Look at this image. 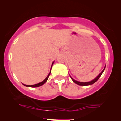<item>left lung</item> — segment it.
Returning <instances> with one entry per match:
<instances>
[{"label": "left lung", "mask_w": 121, "mask_h": 121, "mask_svg": "<svg viewBox=\"0 0 121 121\" xmlns=\"http://www.w3.org/2000/svg\"><path fill=\"white\" fill-rule=\"evenodd\" d=\"M105 67L104 68V69H103V70H102V71L100 73H99V74L98 75V76H97V77H96V78H94V80H92V81H89V82H79V81H76V80H74V79H73V78H72V77H71V76H70V77H71V79L72 80V81H73V82H74V83H76V84L78 85H81V86H86V85H92V84H93L94 83H95V82H96V81H97V80H98V79H99V77H101V75H102V73H103V72H104V70H105Z\"/></svg>", "instance_id": "1"}]
</instances>
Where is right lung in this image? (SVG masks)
I'll return each instance as SVG.
<instances>
[{"instance_id":"obj_1","label":"right lung","mask_w":121,"mask_h":121,"mask_svg":"<svg viewBox=\"0 0 121 121\" xmlns=\"http://www.w3.org/2000/svg\"><path fill=\"white\" fill-rule=\"evenodd\" d=\"M53 63H54V62H52V66H51V68H52V66L53 64ZM51 71H50L49 73V74H48V76H47V77H46V78H45V80H43V81L42 82H41L38 83V84H35V85H25V84H23V85H24V86H27V87H39V86H40L43 85V84H45V82H46L47 81V80H48V77H49V75H50V74H51Z\"/></svg>"}]
</instances>
